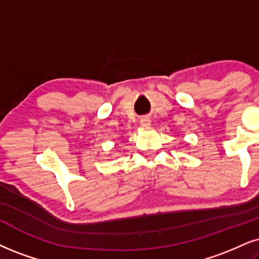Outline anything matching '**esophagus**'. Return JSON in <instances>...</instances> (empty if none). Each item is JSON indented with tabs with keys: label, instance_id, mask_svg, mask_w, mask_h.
<instances>
[{
	"label": "esophagus",
	"instance_id": "esophagus-1",
	"mask_svg": "<svg viewBox=\"0 0 259 259\" xmlns=\"http://www.w3.org/2000/svg\"><path fill=\"white\" fill-rule=\"evenodd\" d=\"M140 124H142V127H149L151 126V121L148 117H144V119L140 120Z\"/></svg>",
	"mask_w": 259,
	"mask_h": 259
}]
</instances>
